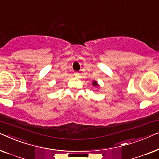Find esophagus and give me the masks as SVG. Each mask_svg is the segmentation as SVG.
Listing matches in <instances>:
<instances>
[{"instance_id": "esophagus-1", "label": "esophagus", "mask_w": 159, "mask_h": 159, "mask_svg": "<svg viewBox=\"0 0 159 159\" xmlns=\"http://www.w3.org/2000/svg\"><path fill=\"white\" fill-rule=\"evenodd\" d=\"M74 75L75 77H79V73H74Z\"/></svg>"}]
</instances>
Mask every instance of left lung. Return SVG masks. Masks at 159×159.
<instances>
[{"mask_svg": "<svg viewBox=\"0 0 159 159\" xmlns=\"http://www.w3.org/2000/svg\"><path fill=\"white\" fill-rule=\"evenodd\" d=\"M92 85L94 87H99V85L97 83V80H93V81H92Z\"/></svg>", "mask_w": 159, "mask_h": 159, "instance_id": "left-lung-1", "label": "left lung"}]
</instances>
